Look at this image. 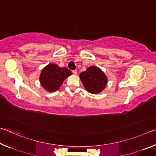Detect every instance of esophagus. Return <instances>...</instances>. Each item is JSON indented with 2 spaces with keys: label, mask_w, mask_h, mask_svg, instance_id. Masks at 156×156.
Returning <instances> with one entry per match:
<instances>
[{
  "label": "esophagus",
  "mask_w": 156,
  "mask_h": 156,
  "mask_svg": "<svg viewBox=\"0 0 156 156\" xmlns=\"http://www.w3.org/2000/svg\"><path fill=\"white\" fill-rule=\"evenodd\" d=\"M72 72H73V74H77V70H76V69H75V70H73V71H72Z\"/></svg>",
  "instance_id": "34e87169"
}]
</instances>
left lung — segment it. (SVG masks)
<instances>
[{
  "label": "left lung",
  "mask_w": 156,
  "mask_h": 156,
  "mask_svg": "<svg viewBox=\"0 0 156 156\" xmlns=\"http://www.w3.org/2000/svg\"><path fill=\"white\" fill-rule=\"evenodd\" d=\"M80 80L87 91L91 94H98L105 88L107 79L105 73L97 67H90L80 73Z\"/></svg>",
  "instance_id": "8db88e82"
}]
</instances>
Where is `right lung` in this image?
<instances>
[{"instance_id": "add662e5", "label": "right lung", "mask_w": 156, "mask_h": 156, "mask_svg": "<svg viewBox=\"0 0 156 156\" xmlns=\"http://www.w3.org/2000/svg\"><path fill=\"white\" fill-rule=\"evenodd\" d=\"M72 72L66 67H59L56 64H49L42 70L40 76L41 85L48 91H55L60 88L63 81Z\"/></svg>"}]
</instances>
